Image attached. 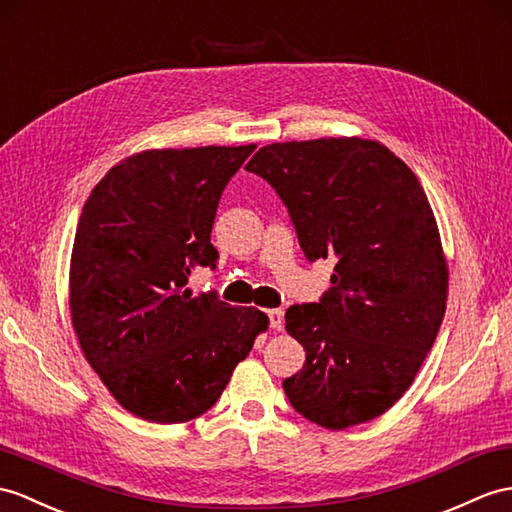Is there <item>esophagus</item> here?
Segmentation results:
<instances>
[{"instance_id":"esophagus-1","label":"esophagus","mask_w":512,"mask_h":512,"mask_svg":"<svg viewBox=\"0 0 512 512\" xmlns=\"http://www.w3.org/2000/svg\"><path fill=\"white\" fill-rule=\"evenodd\" d=\"M268 318H270V327L275 331L283 329V312L281 310H268Z\"/></svg>"}]
</instances>
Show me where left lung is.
Masks as SVG:
<instances>
[{"instance_id": "8db88e82", "label": "left lung", "mask_w": 512, "mask_h": 512, "mask_svg": "<svg viewBox=\"0 0 512 512\" xmlns=\"http://www.w3.org/2000/svg\"><path fill=\"white\" fill-rule=\"evenodd\" d=\"M246 170L277 189L307 259H338L320 303L285 312L305 349L285 395L327 430L379 417L414 382L447 305V259L419 178L360 137L270 144Z\"/></svg>"}]
</instances>
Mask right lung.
Segmentation results:
<instances>
[{"mask_svg": "<svg viewBox=\"0 0 512 512\" xmlns=\"http://www.w3.org/2000/svg\"><path fill=\"white\" fill-rule=\"evenodd\" d=\"M255 150L202 146L122 159L82 207L69 264L71 325L115 401L152 423L205 414L268 316L194 296L196 266L216 268V209Z\"/></svg>", "mask_w": 512, "mask_h": 512, "instance_id": "1", "label": "right lung"}]
</instances>
